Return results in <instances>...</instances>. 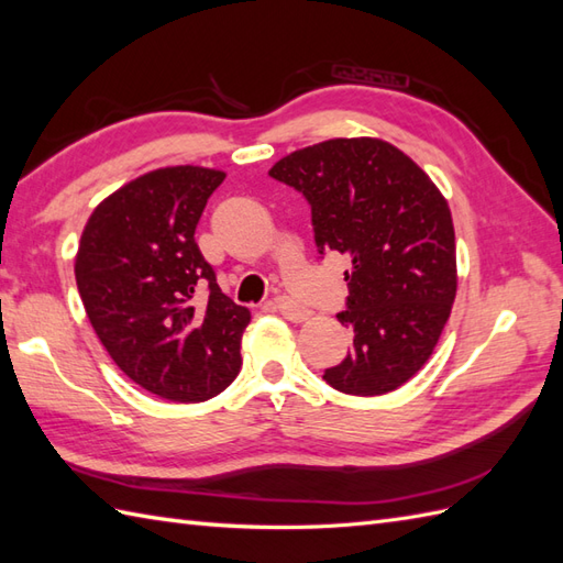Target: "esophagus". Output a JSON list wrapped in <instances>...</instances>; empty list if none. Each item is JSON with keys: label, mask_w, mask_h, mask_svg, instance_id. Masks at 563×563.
I'll return each instance as SVG.
<instances>
[{"label": "esophagus", "mask_w": 563, "mask_h": 563, "mask_svg": "<svg viewBox=\"0 0 563 563\" xmlns=\"http://www.w3.org/2000/svg\"><path fill=\"white\" fill-rule=\"evenodd\" d=\"M274 306H277V310L284 314V318L291 320V322H306V320H310V314H312L308 308L298 306L296 300H291L289 296H279L277 300H274Z\"/></svg>", "instance_id": "esophagus-1"}]
</instances>
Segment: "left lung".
<instances>
[{
  "instance_id": "1",
  "label": "left lung",
  "mask_w": 563,
  "mask_h": 563,
  "mask_svg": "<svg viewBox=\"0 0 563 563\" xmlns=\"http://www.w3.org/2000/svg\"><path fill=\"white\" fill-rule=\"evenodd\" d=\"M303 194L318 253L351 257L346 310L353 332L327 385L353 396L401 387L428 363L456 298L454 222L444 196L399 147L334 139L286 155L269 169Z\"/></svg>"
}]
</instances>
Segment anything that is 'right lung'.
I'll list each match as a JSON object with an SVG mask.
<instances>
[{
	"label": "right lung",
	"instance_id": "1",
	"mask_svg": "<svg viewBox=\"0 0 563 563\" xmlns=\"http://www.w3.org/2000/svg\"><path fill=\"white\" fill-rule=\"evenodd\" d=\"M224 176L190 164L139 176L95 208L76 255L78 294L107 353L135 385L176 404L208 401L234 382L251 322L196 243Z\"/></svg>",
	"mask_w": 563,
	"mask_h": 563
}]
</instances>
